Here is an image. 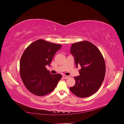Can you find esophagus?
<instances>
[{"label": "esophagus", "instance_id": "obj_1", "mask_svg": "<svg viewBox=\"0 0 124 124\" xmlns=\"http://www.w3.org/2000/svg\"><path fill=\"white\" fill-rule=\"evenodd\" d=\"M63 78H64V79H68V78H69V76H66V75H63Z\"/></svg>", "mask_w": 124, "mask_h": 124}]
</instances>
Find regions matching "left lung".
Here are the masks:
<instances>
[{
    "mask_svg": "<svg viewBox=\"0 0 124 124\" xmlns=\"http://www.w3.org/2000/svg\"><path fill=\"white\" fill-rule=\"evenodd\" d=\"M70 52L76 68L81 66L80 75L74 77L75 85L70 87L72 93L80 98L92 96L100 88L104 79L105 63L100 50L88 41L72 44Z\"/></svg>",
    "mask_w": 124,
    "mask_h": 124,
    "instance_id": "1",
    "label": "left lung"
}]
</instances>
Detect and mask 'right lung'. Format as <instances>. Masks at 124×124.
Segmentation results:
<instances>
[{"label": "right lung", "instance_id": "1", "mask_svg": "<svg viewBox=\"0 0 124 124\" xmlns=\"http://www.w3.org/2000/svg\"><path fill=\"white\" fill-rule=\"evenodd\" d=\"M61 45L39 39L31 43L23 53L20 62V74L23 83L30 92L38 96L50 93L62 76L51 74L46 66H50Z\"/></svg>", "mask_w": 124, "mask_h": 124}]
</instances>
